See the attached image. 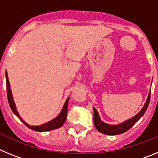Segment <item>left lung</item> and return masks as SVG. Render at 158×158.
Returning <instances> with one entry per match:
<instances>
[{"mask_svg":"<svg viewBox=\"0 0 158 158\" xmlns=\"http://www.w3.org/2000/svg\"><path fill=\"white\" fill-rule=\"evenodd\" d=\"M150 93H151V89H150V93L148 94V97L146 99V101L145 103L144 106H143V107H142L141 111L137 115H135V116L129 118L127 120L124 121V122L121 123L119 124H116V125H111V124L106 123L103 122L100 119V117L99 115V113L97 111V110L93 107V111H94L93 121H94V125L96 127V130H98V131L100 132V133L108 135H120V134H123L124 132L127 131L130 128L132 127L142 118V115H144L145 112H146L148 106H149V104H150Z\"/></svg>","mask_w":158,"mask_h":158,"instance_id":"obj_1","label":"left lung"}]
</instances>
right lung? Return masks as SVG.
I'll return each mask as SVG.
<instances>
[{"label":"right lung","mask_w":158,"mask_h":158,"mask_svg":"<svg viewBox=\"0 0 158 158\" xmlns=\"http://www.w3.org/2000/svg\"><path fill=\"white\" fill-rule=\"evenodd\" d=\"M5 77H6V88H7V96H8V104L10 106L11 109H12V112L18 117V118L20 119L22 123L24 124L25 126H27V127L30 128V129L33 130V131H39V132H43V131H52L54 129H58V128L61 127L65 123V120H66L67 117V109H68V103H69V97H68L65 101V103L64 104L63 107H62V111L59 113V115L57 117L52 119V120L49 121V122L46 123H43L40 126H31L29 124H27V123L23 120V118L20 117L19 112L16 110V104H15V102L13 100V97H12V90H11L10 88V83H9V81H8V73H5Z\"/></svg>","instance_id":"obj_1"}]
</instances>
